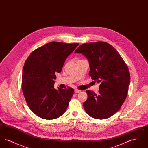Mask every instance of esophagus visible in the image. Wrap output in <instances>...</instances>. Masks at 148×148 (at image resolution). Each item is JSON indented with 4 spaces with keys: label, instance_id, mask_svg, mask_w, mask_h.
Listing matches in <instances>:
<instances>
[{
    "label": "esophagus",
    "instance_id": "34e87169",
    "mask_svg": "<svg viewBox=\"0 0 148 148\" xmlns=\"http://www.w3.org/2000/svg\"><path fill=\"white\" fill-rule=\"evenodd\" d=\"M74 92H75V93H79V92H81V90H79V89H75V90H74Z\"/></svg>",
    "mask_w": 148,
    "mask_h": 148
}]
</instances>
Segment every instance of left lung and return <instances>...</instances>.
<instances>
[{"label":"left lung","mask_w":148,"mask_h":148,"mask_svg":"<svg viewBox=\"0 0 148 148\" xmlns=\"http://www.w3.org/2000/svg\"><path fill=\"white\" fill-rule=\"evenodd\" d=\"M75 53L84 54L89 62V75L100 83L99 92L86 90L83 106L90 116L105 119L116 113L127 98L130 75L127 64L112 45L104 42L85 43Z\"/></svg>","instance_id":"left-lung-1"}]
</instances>
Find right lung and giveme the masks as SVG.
Segmentation results:
<instances>
[{
    "label": "right lung",
    "mask_w": 148,
    "mask_h": 148,
    "mask_svg": "<svg viewBox=\"0 0 148 148\" xmlns=\"http://www.w3.org/2000/svg\"><path fill=\"white\" fill-rule=\"evenodd\" d=\"M78 45L51 42L34 50L27 59L22 91L29 108L39 117L54 119L66 111L74 89H54L55 74L61 72L66 59Z\"/></svg>",
    "instance_id": "right-lung-1"
}]
</instances>
